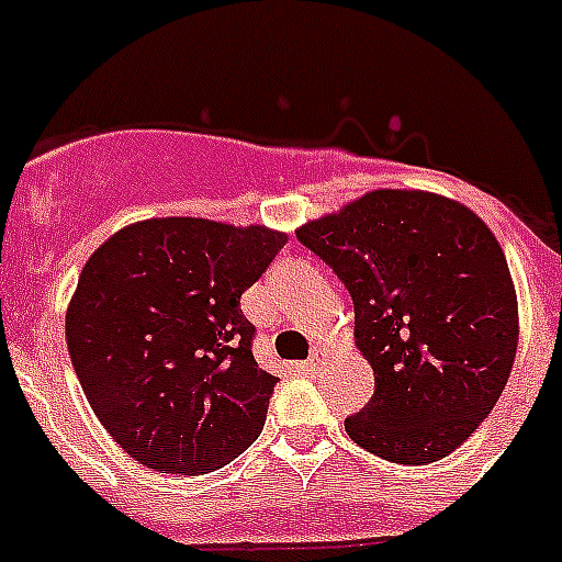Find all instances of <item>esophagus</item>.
I'll return each instance as SVG.
<instances>
[{"label":"esophagus","mask_w":562,"mask_h":562,"mask_svg":"<svg viewBox=\"0 0 562 562\" xmlns=\"http://www.w3.org/2000/svg\"><path fill=\"white\" fill-rule=\"evenodd\" d=\"M326 357H329V351L321 349V346H315V349H312V355H310V360L304 362V369L310 371V374H317V371L324 369Z\"/></svg>","instance_id":"34e87169"}]
</instances>
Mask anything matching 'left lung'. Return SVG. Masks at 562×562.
<instances>
[{
    "label": "left lung",
    "instance_id": "1",
    "mask_svg": "<svg viewBox=\"0 0 562 562\" xmlns=\"http://www.w3.org/2000/svg\"><path fill=\"white\" fill-rule=\"evenodd\" d=\"M355 301L374 396L346 434L396 464L453 453L495 408L518 351V295L498 238L441 193L380 188L297 227Z\"/></svg>",
    "mask_w": 562,
    "mask_h": 562
}]
</instances>
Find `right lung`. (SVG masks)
<instances>
[{
	"label": "right lung",
	"instance_id": "right-lung-1",
	"mask_svg": "<svg viewBox=\"0 0 562 562\" xmlns=\"http://www.w3.org/2000/svg\"><path fill=\"white\" fill-rule=\"evenodd\" d=\"M284 245L265 225L160 216L89 256L64 321L69 360L134 461L211 473L258 439L278 376L258 369L238 301Z\"/></svg>",
	"mask_w": 562,
	"mask_h": 562
}]
</instances>
